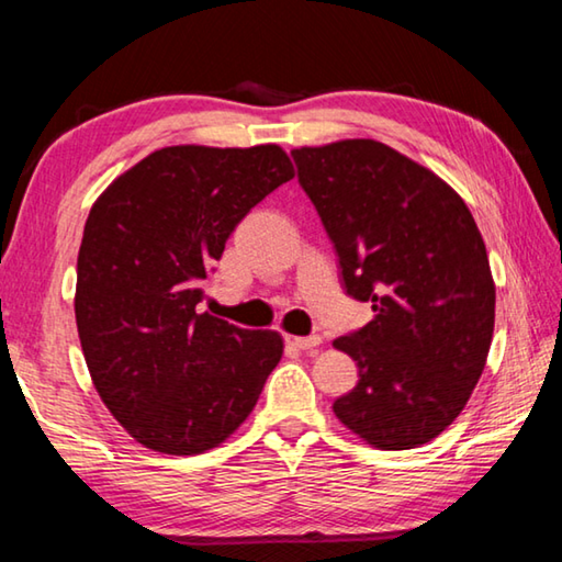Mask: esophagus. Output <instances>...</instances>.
I'll use <instances>...</instances> for the list:
<instances>
[{"mask_svg":"<svg viewBox=\"0 0 562 562\" xmlns=\"http://www.w3.org/2000/svg\"><path fill=\"white\" fill-rule=\"evenodd\" d=\"M284 345L292 347V349H300V351H307V349H315L322 345V337L319 335H310V337H294V335H284Z\"/></svg>","mask_w":562,"mask_h":562,"instance_id":"esophagus-1","label":"esophagus"}]
</instances>
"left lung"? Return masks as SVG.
I'll return each instance as SVG.
<instances>
[{"mask_svg":"<svg viewBox=\"0 0 562 562\" xmlns=\"http://www.w3.org/2000/svg\"><path fill=\"white\" fill-rule=\"evenodd\" d=\"M304 193L369 325L335 339L359 382L335 402L347 429L384 451L439 436L479 384L496 319L486 245L461 195L372 138L294 148Z\"/></svg>","mask_w":562,"mask_h":562,"instance_id":"1","label":"left lung"}]
</instances>
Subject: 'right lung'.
<instances>
[{
	"mask_svg": "<svg viewBox=\"0 0 562 562\" xmlns=\"http://www.w3.org/2000/svg\"><path fill=\"white\" fill-rule=\"evenodd\" d=\"M294 176L280 146H170L93 203L76 262V327L103 404L173 456L223 443L258 404L282 337L198 312L237 223Z\"/></svg>",
	"mask_w": 562,
	"mask_h": 562,
	"instance_id": "obj_1",
	"label": "right lung"
}]
</instances>
